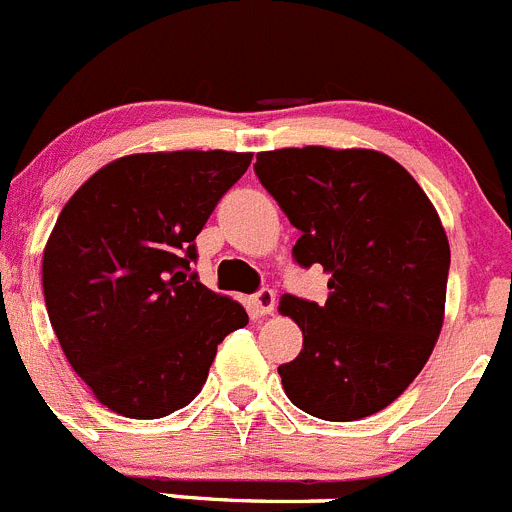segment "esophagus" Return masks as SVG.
Returning a JSON list of instances; mask_svg holds the SVG:
<instances>
[{"label":"esophagus","mask_w":512,"mask_h":512,"mask_svg":"<svg viewBox=\"0 0 512 512\" xmlns=\"http://www.w3.org/2000/svg\"><path fill=\"white\" fill-rule=\"evenodd\" d=\"M252 306H255V311L260 316H270L275 311V293L270 288H262L260 293L252 296Z\"/></svg>","instance_id":"esophagus-1"}]
</instances>
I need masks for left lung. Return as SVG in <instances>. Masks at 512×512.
Masks as SVG:
<instances>
[{"instance_id": "1", "label": "left lung", "mask_w": 512, "mask_h": 512, "mask_svg": "<svg viewBox=\"0 0 512 512\" xmlns=\"http://www.w3.org/2000/svg\"><path fill=\"white\" fill-rule=\"evenodd\" d=\"M255 173L301 232L293 255L329 275L324 306L280 298L303 349L280 365L290 403L324 421L388 408L444 326L449 239L416 178L390 155L308 145L257 155Z\"/></svg>"}]
</instances>
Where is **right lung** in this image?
I'll list each match as a JSON object with an SVG mask.
<instances>
[{"instance_id": "add662e5", "label": "right lung", "mask_w": 512, "mask_h": 512, "mask_svg": "<svg viewBox=\"0 0 512 512\" xmlns=\"http://www.w3.org/2000/svg\"><path fill=\"white\" fill-rule=\"evenodd\" d=\"M250 160L124 155L63 206L43 252L45 306L66 359L109 411L163 418L188 405L219 342L250 321L191 273L193 239Z\"/></svg>"}]
</instances>
